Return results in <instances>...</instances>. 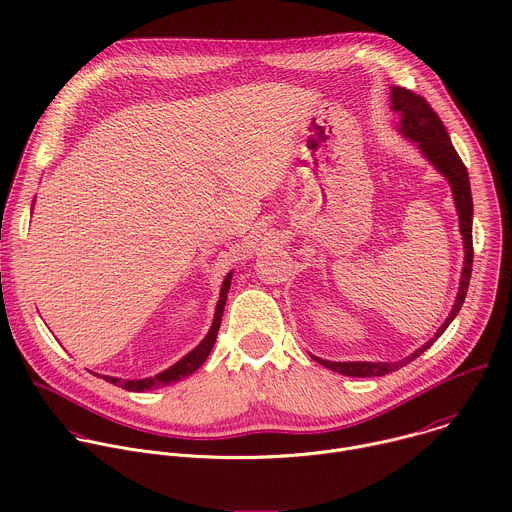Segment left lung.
<instances>
[{
  "mask_svg": "<svg viewBox=\"0 0 512 512\" xmlns=\"http://www.w3.org/2000/svg\"><path fill=\"white\" fill-rule=\"evenodd\" d=\"M392 110L400 114V132L410 138L412 142L418 144L420 152L434 164V168L442 177H446V181L450 183L452 189V197H454V205L458 211V221H460V235H462V243H464V267H462V275H460V287H458V295L456 301L452 305L450 315L446 317V321L442 323V327L434 333V337L430 342H426L422 348H418L412 356L388 364V362H329V360H321L311 356L317 364L337 372L344 376H352V378H374V376H386L390 372L400 370L402 366L414 362L418 356H422L436 339L444 333V329L452 323V319L458 315L466 291H468V283H470V273H472V257H474V249H472V193H470V181H468V170L464 166V162L460 160L458 152L454 150L450 136L442 124V120L438 118V114L430 108V104L418 96L412 90L394 86L392 88Z\"/></svg>",
  "mask_w": 512,
  "mask_h": 512,
  "instance_id": "left-lung-1",
  "label": "left lung"
}]
</instances>
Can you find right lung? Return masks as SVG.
I'll use <instances>...</instances> for the list:
<instances>
[{
  "mask_svg": "<svg viewBox=\"0 0 512 512\" xmlns=\"http://www.w3.org/2000/svg\"><path fill=\"white\" fill-rule=\"evenodd\" d=\"M231 277H233V271L227 273L225 281H223V287H221V295H219V303L215 307V319H213V325L209 329V333L205 335L203 342L193 350L189 352L183 360H179L175 366H170L168 370L152 376V378H144V380H120V378H110V376H104V380H108L110 384L114 386H120L128 392H144V390H152V388H162V386H168V384H175L187 376H191L193 372H197L205 360L209 358L213 346H215V339H217V333H219V327H221V317H223V309H225V301H227V293H229V287H231Z\"/></svg>",
  "mask_w": 512,
  "mask_h": 512,
  "instance_id": "obj_1",
  "label": "right lung"
}]
</instances>
